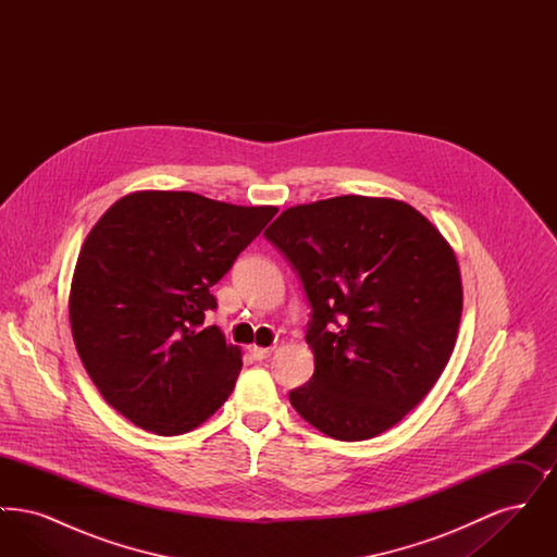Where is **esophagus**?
Masks as SVG:
<instances>
[{"instance_id":"obj_1","label":"esophagus","mask_w":557,"mask_h":557,"mask_svg":"<svg viewBox=\"0 0 557 557\" xmlns=\"http://www.w3.org/2000/svg\"><path fill=\"white\" fill-rule=\"evenodd\" d=\"M248 350H250V355H252L255 359H259V361L267 359V357L273 352V348H265V346H250Z\"/></svg>"}]
</instances>
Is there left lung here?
I'll return each instance as SVG.
<instances>
[{
  "instance_id": "1",
  "label": "left lung",
  "mask_w": 557,
  "mask_h": 557,
  "mask_svg": "<svg viewBox=\"0 0 557 557\" xmlns=\"http://www.w3.org/2000/svg\"><path fill=\"white\" fill-rule=\"evenodd\" d=\"M311 302L315 373L290 393L298 416L336 441L398 424L436 384L457 341L463 288L449 242L407 202L336 196L282 212L265 230Z\"/></svg>"
}]
</instances>
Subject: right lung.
Returning a JSON list of instances; mask_svg holds the SVG:
<instances>
[{
	"label": "right lung",
	"mask_w": 557,
	"mask_h": 557,
	"mask_svg": "<svg viewBox=\"0 0 557 557\" xmlns=\"http://www.w3.org/2000/svg\"><path fill=\"white\" fill-rule=\"evenodd\" d=\"M277 212L194 191H133L91 227L69 315L81 361L121 416L160 436L207 422L232 395L242 350L216 325L211 288Z\"/></svg>",
	"instance_id": "right-lung-1"
}]
</instances>
